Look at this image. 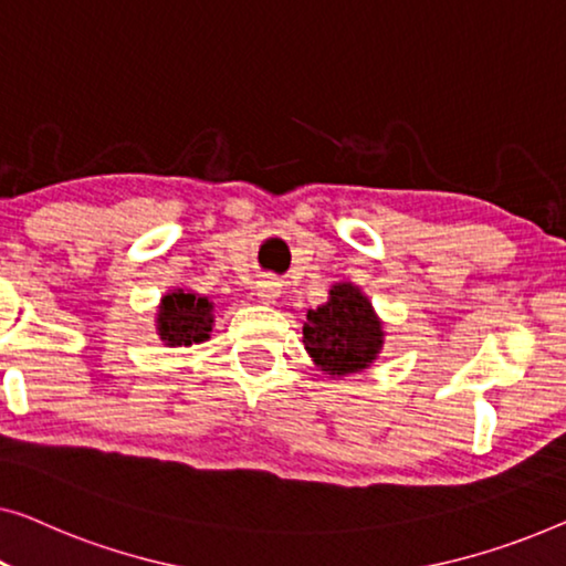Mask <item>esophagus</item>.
Returning a JSON list of instances; mask_svg holds the SVG:
<instances>
[{"instance_id":"34e87169","label":"esophagus","mask_w":566,"mask_h":566,"mask_svg":"<svg viewBox=\"0 0 566 566\" xmlns=\"http://www.w3.org/2000/svg\"><path fill=\"white\" fill-rule=\"evenodd\" d=\"M256 294H259V300L274 302L282 294V284H280V280H274V276H264V280L256 282Z\"/></svg>"}]
</instances>
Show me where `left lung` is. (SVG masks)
<instances>
[{"label":"left lung","instance_id":"obj_1","mask_svg":"<svg viewBox=\"0 0 566 566\" xmlns=\"http://www.w3.org/2000/svg\"><path fill=\"white\" fill-rule=\"evenodd\" d=\"M331 297L317 310H307L302 323L305 352L333 377L359 374L377 359L385 344L381 321L366 294L352 282L331 286Z\"/></svg>","mask_w":566,"mask_h":566}]
</instances>
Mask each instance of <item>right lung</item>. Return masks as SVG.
Masks as SVG:
<instances>
[{
  "instance_id": "right-lung-1",
  "label": "right lung",
  "mask_w": 566,
  "mask_h": 566,
  "mask_svg": "<svg viewBox=\"0 0 566 566\" xmlns=\"http://www.w3.org/2000/svg\"><path fill=\"white\" fill-rule=\"evenodd\" d=\"M212 302L197 292L171 290L164 294L156 315V331L166 346H192L210 338Z\"/></svg>"
}]
</instances>
